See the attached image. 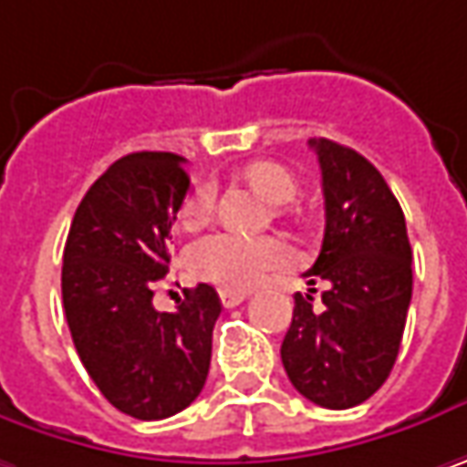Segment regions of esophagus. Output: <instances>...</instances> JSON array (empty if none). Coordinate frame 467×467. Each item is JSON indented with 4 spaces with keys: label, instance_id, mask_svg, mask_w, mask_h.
Here are the masks:
<instances>
[{
    "label": "esophagus",
    "instance_id": "1",
    "mask_svg": "<svg viewBox=\"0 0 467 467\" xmlns=\"http://www.w3.org/2000/svg\"><path fill=\"white\" fill-rule=\"evenodd\" d=\"M219 298H222L224 309H233L237 304H243L248 296H245V293H237V290H219Z\"/></svg>",
    "mask_w": 467,
    "mask_h": 467
}]
</instances>
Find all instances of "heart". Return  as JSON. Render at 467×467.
I'll return each instance as SVG.
<instances>
[{
    "mask_svg": "<svg viewBox=\"0 0 467 467\" xmlns=\"http://www.w3.org/2000/svg\"><path fill=\"white\" fill-rule=\"evenodd\" d=\"M245 179L251 187L272 203H288L298 192V182L285 166L275 161H256L245 166ZM213 184H198L190 201L182 208V224L198 227L211 216ZM187 264L192 275L224 290H251L269 275L293 264L290 245L277 234H237L211 233L195 240L187 251Z\"/></svg>",
    "mask_w": 467,
    "mask_h": 467,
    "instance_id": "heart-1",
    "label": "heart"
}]
</instances>
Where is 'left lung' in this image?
Instances as JSON below:
<instances>
[{
  "label": "left lung",
  "mask_w": 467,
  "mask_h": 467,
  "mask_svg": "<svg viewBox=\"0 0 467 467\" xmlns=\"http://www.w3.org/2000/svg\"><path fill=\"white\" fill-rule=\"evenodd\" d=\"M322 169L325 237L309 285L327 283L322 306L296 293L280 346L298 394L327 410L370 399L389 378L412 298V248L401 206L365 155L309 140ZM312 293H317L312 288Z\"/></svg>",
  "instance_id": "8db88e82"
}]
</instances>
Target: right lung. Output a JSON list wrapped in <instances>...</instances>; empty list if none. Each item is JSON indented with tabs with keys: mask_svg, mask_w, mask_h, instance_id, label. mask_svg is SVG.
I'll return each instance as SVG.
<instances>
[{
	"mask_svg": "<svg viewBox=\"0 0 467 467\" xmlns=\"http://www.w3.org/2000/svg\"><path fill=\"white\" fill-rule=\"evenodd\" d=\"M174 152H131L78 203L63 251V309L81 365L116 410L163 420L203 391L222 301L201 283L177 312L152 296L190 177Z\"/></svg>",
	"mask_w": 467,
	"mask_h": 467,
	"instance_id": "right-lung-1",
	"label": "right lung"
}]
</instances>
